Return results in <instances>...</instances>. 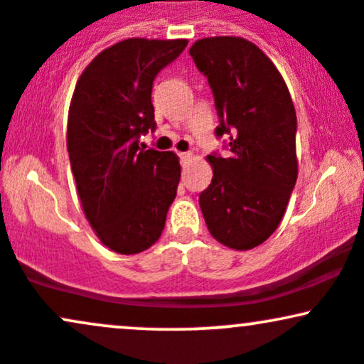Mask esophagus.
Masks as SVG:
<instances>
[{"label":"esophagus","instance_id":"esophagus-1","mask_svg":"<svg viewBox=\"0 0 364 364\" xmlns=\"http://www.w3.org/2000/svg\"><path fill=\"white\" fill-rule=\"evenodd\" d=\"M178 157L181 159V162H186L191 159V152H178Z\"/></svg>","mask_w":364,"mask_h":364}]
</instances>
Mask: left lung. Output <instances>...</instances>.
Segmentation results:
<instances>
[{"label": "left lung", "instance_id": "8db88e82", "mask_svg": "<svg viewBox=\"0 0 364 364\" xmlns=\"http://www.w3.org/2000/svg\"><path fill=\"white\" fill-rule=\"evenodd\" d=\"M214 94L229 156L212 152L203 219L219 243L252 250L281 224L298 178L296 111L286 82L262 49L243 37H207L191 46Z\"/></svg>", "mask_w": 364, "mask_h": 364}]
</instances>
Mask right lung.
<instances>
[{
	"instance_id": "add662e5",
	"label": "right lung",
	"mask_w": 364,
	"mask_h": 364,
	"mask_svg": "<svg viewBox=\"0 0 364 364\" xmlns=\"http://www.w3.org/2000/svg\"><path fill=\"white\" fill-rule=\"evenodd\" d=\"M188 41L127 39L83 70L68 112L70 164L82 208L107 248L135 255L161 237L176 198V154L145 150L156 129L152 85Z\"/></svg>"
}]
</instances>
